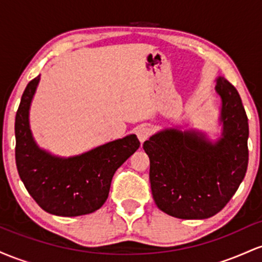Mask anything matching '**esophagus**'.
I'll list each match as a JSON object with an SVG mask.
<instances>
[{
	"instance_id": "34e87169",
	"label": "esophagus",
	"mask_w": 262,
	"mask_h": 262,
	"mask_svg": "<svg viewBox=\"0 0 262 262\" xmlns=\"http://www.w3.org/2000/svg\"><path fill=\"white\" fill-rule=\"evenodd\" d=\"M137 135H138V139L143 143V141H145L150 137V135H151V129H150L149 127H146V125H141V127L138 128Z\"/></svg>"
}]
</instances>
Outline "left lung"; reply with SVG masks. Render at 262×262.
<instances>
[{"label":"left lung","mask_w":262,"mask_h":262,"mask_svg":"<svg viewBox=\"0 0 262 262\" xmlns=\"http://www.w3.org/2000/svg\"><path fill=\"white\" fill-rule=\"evenodd\" d=\"M222 138L215 143L197 130L164 129L144 141L156 206L180 219H206L224 208L248 169L249 123L239 93L218 77Z\"/></svg>","instance_id":"1"}]
</instances>
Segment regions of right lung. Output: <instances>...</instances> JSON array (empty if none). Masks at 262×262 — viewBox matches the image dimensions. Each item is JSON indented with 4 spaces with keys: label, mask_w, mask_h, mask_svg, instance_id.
Masks as SVG:
<instances>
[{
    "label": "right lung",
    "mask_w": 262,
    "mask_h": 262,
    "mask_svg": "<svg viewBox=\"0 0 262 262\" xmlns=\"http://www.w3.org/2000/svg\"><path fill=\"white\" fill-rule=\"evenodd\" d=\"M40 76L26 87L16 114V164L27 191L41 209L77 217L100 209L117 169L140 146L130 134L71 158H59L37 145L29 128V108Z\"/></svg>",
    "instance_id": "right-lung-1"
}]
</instances>
